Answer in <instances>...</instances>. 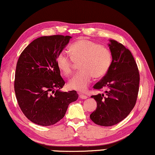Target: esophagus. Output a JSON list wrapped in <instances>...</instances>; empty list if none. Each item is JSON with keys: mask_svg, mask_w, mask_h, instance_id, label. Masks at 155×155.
<instances>
[{"mask_svg": "<svg viewBox=\"0 0 155 155\" xmlns=\"http://www.w3.org/2000/svg\"><path fill=\"white\" fill-rule=\"evenodd\" d=\"M79 97L81 98V99H82V100H85V99L87 98V95H85V94H81V93H80V94H79Z\"/></svg>", "mask_w": 155, "mask_h": 155, "instance_id": "esophagus-1", "label": "esophagus"}]
</instances>
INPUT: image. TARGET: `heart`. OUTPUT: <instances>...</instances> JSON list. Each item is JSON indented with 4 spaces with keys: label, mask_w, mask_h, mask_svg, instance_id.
Here are the masks:
<instances>
[{
    "label": "heart",
    "mask_w": 155,
    "mask_h": 155,
    "mask_svg": "<svg viewBox=\"0 0 155 155\" xmlns=\"http://www.w3.org/2000/svg\"><path fill=\"white\" fill-rule=\"evenodd\" d=\"M71 57L61 53L57 58V66L65 76L74 72V61L78 63L81 71L68 82L70 89L84 92L87 89L92 77L100 79L107 74L112 62L110 52L107 48L90 40L81 39L69 48Z\"/></svg>",
    "instance_id": "obj_1"
}]
</instances>
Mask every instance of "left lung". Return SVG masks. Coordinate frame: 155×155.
<instances>
[{"label": "left lung", "instance_id": "8db88e82", "mask_svg": "<svg viewBox=\"0 0 155 155\" xmlns=\"http://www.w3.org/2000/svg\"><path fill=\"white\" fill-rule=\"evenodd\" d=\"M112 62L106 75L94 89L104 93L92 95L97 108L89 115L94 124L111 126L128 116L135 106L139 92V73L130 50L114 40H109Z\"/></svg>", "mask_w": 155, "mask_h": 155}]
</instances>
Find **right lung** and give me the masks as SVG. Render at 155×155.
Returning a JSON list of instances; mask_svg holds the SVG:
<instances>
[{
    "label": "right lung",
    "instance_id": "obj_1",
    "mask_svg": "<svg viewBox=\"0 0 155 155\" xmlns=\"http://www.w3.org/2000/svg\"><path fill=\"white\" fill-rule=\"evenodd\" d=\"M70 36L39 37L23 50L16 64L14 90L18 105L35 124L48 126L66 114L68 105L79 97L75 90L61 91L65 84L56 60Z\"/></svg>",
    "mask_w": 155,
    "mask_h": 155
}]
</instances>
